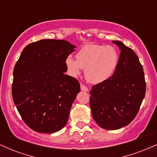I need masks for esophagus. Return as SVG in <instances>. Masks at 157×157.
<instances>
[{
	"label": "esophagus",
	"instance_id": "34e87169",
	"mask_svg": "<svg viewBox=\"0 0 157 157\" xmlns=\"http://www.w3.org/2000/svg\"><path fill=\"white\" fill-rule=\"evenodd\" d=\"M80 89L82 91H89V89H88V87L86 86H85L84 84H81L80 85Z\"/></svg>",
	"mask_w": 157,
	"mask_h": 157
}]
</instances>
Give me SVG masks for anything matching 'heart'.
Returning a JSON list of instances; mask_svg holds the SVG:
<instances>
[{
    "mask_svg": "<svg viewBox=\"0 0 157 157\" xmlns=\"http://www.w3.org/2000/svg\"><path fill=\"white\" fill-rule=\"evenodd\" d=\"M65 63L71 76L78 75L82 68L85 69L86 80L92 83H99L109 79L114 72L119 55L111 46L88 44L77 52L76 60L68 56Z\"/></svg>",
    "mask_w": 157,
    "mask_h": 157,
    "instance_id": "heart-1",
    "label": "heart"
}]
</instances>
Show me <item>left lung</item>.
I'll return each instance as SVG.
<instances>
[{
    "label": "left lung",
    "mask_w": 157,
    "mask_h": 157,
    "mask_svg": "<svg viewBox=\"0 0 157 157\" xmlns=\"http://www.w3.org/2000/svg\"><path fill=\"white\" fill-rule=\"evenodd\" d=\"M121 50L117 67L110 78L93 86L90 108L100 127L116 130L136 117L145 97L146 83L143 68L132 48L112 41Z\"/></svg>",
    "instance_id": "left-lung-1"
}]
</instances>
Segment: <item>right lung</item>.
<instances>
[{
  "instance_id": "1",
  "label": "right lung",
  "mask_w": 157,
  "mask_h": 157,
  "mask_svg": "<svg viewBox=\"0 0 157 157\" xmlns=\"http://www.w3.org/2000/svg\"><path fill=\"white\" fill-rule=\"evenodd\" d=\"M75 46L63 40L44 39L23 48L13 71L12 94L23 120L40 133L60 131L68 121L80 86L65 75L66 59Z\"/></svg>"
}]
</instances>
